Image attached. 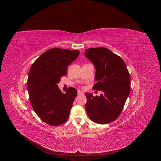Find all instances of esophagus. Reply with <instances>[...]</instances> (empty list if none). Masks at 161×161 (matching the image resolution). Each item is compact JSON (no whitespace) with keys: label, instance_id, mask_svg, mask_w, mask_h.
<instances>
[{"label":"esophagus","instance_id":"obj_1","mask_svg":"<svg viewBox=\"0 0 161 161\" xmlns=\"http://www.w3.org/2000/svg\"><path fill=\"white\" fill-rule=\"evenodd\" d=\"M83 93L81 92V91H78V95H83Z\"/></svg>","mask_w":161,"mask_h":161}]
</instances>
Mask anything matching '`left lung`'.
<instances>
[{
    "instance_id": "left-lung-1",
    "label": "left lung",
    "mask_w": 161,
    "mask_h": 161,
    "mask_svg": "<svg viewBox=\"0 0 161 161\" xmlns=\"http://www.w3.org/2000/svg\"><path fill=\"white\" fill-rule=\"evenodd\" d=\"M85 56L94 64L96 73L93 89L100 97L86 93V110L94 123L105 124L121 114L130 92V77L123 59L104 47L85 49Z\"/></svg>"
}]
</instances>
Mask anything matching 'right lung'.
<instances>
[{
	"mask_svg": "<svg viewBox=\"0 0 161 161\" xmlns=\"http://www.w3.org/2000/svg\"><path fill=\"white\" fill-rule=\"evenodd\" d=\"M78 50L52 48L42 54L30 69L27 81L31 106L46 124L56 126L69 118L77 89L69 87L61 93L57 83L67 74L68 66L78 56Z\"/></svg>",
	"mask_w": 161,
	"mask_h": 161,
	"instance_id": "1",
	"label": "right lung"
}]
</instances>
